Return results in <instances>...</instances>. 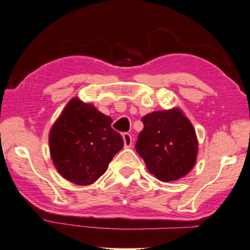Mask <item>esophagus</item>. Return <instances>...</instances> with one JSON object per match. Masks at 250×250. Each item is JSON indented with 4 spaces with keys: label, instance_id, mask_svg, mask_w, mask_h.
Wrapping results in <instances>:
<instances>
[{
    "label": "esophagus",
    "instance_id": "obj_1",
    "mask_svg": "<svg viewBox=\"0 0 250 250\" xmlns=\"http://www.w3.org/2000/svg\"><path fill=\"white\" fill-rule=\"evenodd\" d=\"M123 140H124V146L125 148H130L131 145H133V139H131V135L128 133L123 134Z\"/></svg>",
    "mask_w": 250,
    "mask_h": 250
}]
</instances>
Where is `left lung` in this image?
Listing matches in <instances>:
<instances>
[{
    "instance_id": "obj_1",
    "label": "left lung",
    "mask_w": 250,
    "mask_h": 250,
    "mask_svg": "<svg viewBox=\"0 0 250 250\" xmlns=\"http://www.w3.org/2000/svg\"><path fill=\"white\" fill-rule=\"evenodd\" d=\"M141 121L144 129L135 148L148 171L161 182L187 175L198 154V140L190 121L178 107L149 113Z\"/></svg>"
}]
</instances>
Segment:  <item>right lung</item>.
Instances as JSON below:
<instances>
[{
  "label": "right lung",
  "mask_w": 250,
  "mask_h": 250,
  "mask_svg": "<svg viewBox=\"0 0 250 250\" xmlns=\"http://www.w3.org/2000/svg\"><path fill=\"white\" fill-rule=\"evenodd\" d=\"M112 119L78 98L70 100L49 134L51 159L65 180L90 185L105 173L124 147Z\"/></svg>",
  "instance_id": "add662e5"
}]
</instances>
